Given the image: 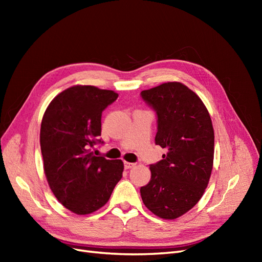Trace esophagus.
<instances>
[{"label":"esophagus","mask_w":262,"mask_h":262,"mask_svg":"<svg viewBox=\"0 0 262 262\" xmlns=\"http://www.w3.org/2000/svg\"><path fill=\"white\" fill-rule=\"evenodd\" d=\"M134 165H136V164L129 163V162H124V168H125V169H130V168H132V167H133Z\"/></svg>","instance_id":"34e87169"}]
</instances>
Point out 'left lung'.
<instances>
[{
    "mask_svg": "<svg viewBox=\"0 0 262 262\" xmlns=\"http://www.w3.org/2000/svg\"><path fill=\"white\" fill-rule=\"evenodd\" d=\"M157 114L155 143L167 153L150 165V180L140 192L156 216L175 220L199 202L209 185L214 130L207 107L186 85L167 82L141 92Z\"/></svg>",
    "mask_w": 262,
    "mask_h": 262,
    "instance_id": "left-lung-1",
    "label": "left lung"
}]
</instances>
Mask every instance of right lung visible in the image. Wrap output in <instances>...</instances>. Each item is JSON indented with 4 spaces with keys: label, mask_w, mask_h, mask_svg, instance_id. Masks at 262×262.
Returning a JSON list of instances; mask_svg holds the SVG:
<instances>
[{
    "label": "right lung",
    "mask_w": 262,
    "mask_h": 262,
    "mask_svg": "<svg viewBox=\"0 0 262 262\" xmlns=\"http://www.w3.org/2000/svg\"><path fill=\"white\" fill-rule=\"evenodd\" d=\"M118 98L114 91L74 85L55 96L40 126V147L48 185L58 201L77 215L99 210L122 178L123 162L95 156L101 113Z\"/></svg>",
    "instance_id": "obj_1"
}]
</instances>
